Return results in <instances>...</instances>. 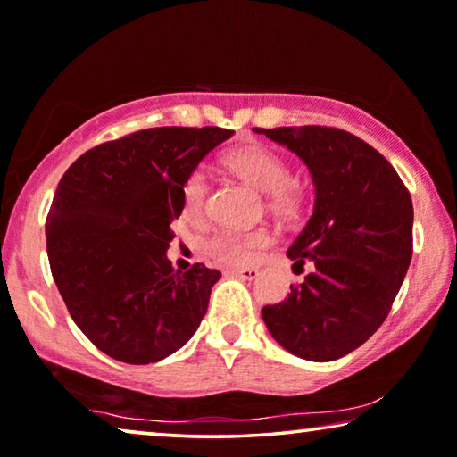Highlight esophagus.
Segmentation results:
<instances>
[{
	"label": "esophagus",
	"mask_w": 457,
	"mask_h": 457,
	"mask_svg": "<svg viewBox=\"0 0 457 457\" xmlns=\"http://www.w3.org/2000/svg\"><path fill=\"white\" fill-rule=\"evenodd\" d=\"M233 275H235V278H241V279H245V281H253V279H257V278H259V269H255V267L235 269Z\"/></svg>",
	"instance_id": "esophagus-1"
}]
</instances>
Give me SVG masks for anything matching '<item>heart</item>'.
<instances>
[{"label": "heart", "mask_w": 457, "mask_h": 457, "mask_svg": "<svg viewBox=\"0 0 457 457\" xmlns=\"http://www.w3.org/2000/svg\"><path fill=\"white\" fill-rule=\"evenodd\" d=\"M227 166L237 178L265 194L267 208L281 220H295L303 212L305 194L295 179L286 158L263 145L235 149L224 155ZM184 212L196 219L206 208L208 176L202 168L192 170L182 186ZM273 237L267 228L220 230L206 241V249L214 259L227 265H249L261 249L271 245Z\"/></svg>", "instance_id": "b5f03b06"}]
</instances>
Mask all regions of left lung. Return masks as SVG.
<instances>
[{"instance_id": "8db88e82", "label": "left lung", "mask_w": 457, "mask_h": 457, "mask_svg": "<svg viewBox=\"0 0 457 457\" xmlns=\"http://www.w3.org/2000/svg\"><path fill=\"white\" fill-rule=\"evenodd\" d=\"M308 166L313 214L287 249L305 281L261 316L287 353L330 362L386 320L413 255V202L395 168L353 133L303 125L261 129Z\"/></svg>"}]
</instances>
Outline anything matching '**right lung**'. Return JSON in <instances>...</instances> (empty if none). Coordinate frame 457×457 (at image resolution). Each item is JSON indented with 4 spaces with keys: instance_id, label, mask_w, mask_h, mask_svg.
Returning a JSON list of instances; mask_svg holds the SVG:
<instances>
[{
    "instance_id": "add662e5",
    "label": "right lung",
    "mask_w": 457,
    "mask_h": 457,
    "mask_svg": "<svg viewBox=\"0 0 457 457\" xmlns=\"http://www.w3.org/2000/svg\"><path fill=\"white\" fill-rule=\"evenodd\" d=\"M235 131L155 127L107 141L66 170L46 219L52 278L82 334L127 364L174 354L198 330L220 271H174L182 186Z\"/></svg>"
}]
</instances>
